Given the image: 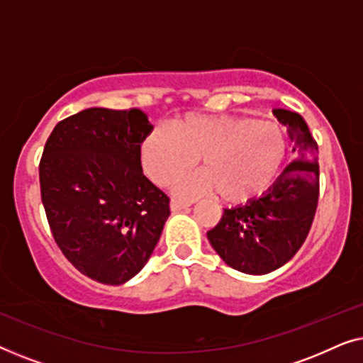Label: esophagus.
<instances>
[{"mask_svg":"<svg viewBox=\"0 0 363 363\" xmlns=\"http://www.w3.org/2000/svg\"><path fill=\"white\" fill-rule=\"evenodd\" d=\"M188 206H190V203H188V201H182V200H177V198H172V201H170V210H172V211L186 210Z\"/></svg>","mask_w":363,"mask_h":363,"instance_id":"obj_1","label":"esophagus"}]
</instances>
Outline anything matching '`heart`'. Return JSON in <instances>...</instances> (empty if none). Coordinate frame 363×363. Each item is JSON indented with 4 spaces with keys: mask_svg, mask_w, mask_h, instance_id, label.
<instances>
[{
    "mask_svg": "<svg viewBox=\"0 0 363 363\" xmlns=\"http://www.w3.org/2000/svg\"><path fill=\"white\" fill-rule=\"evenodd\" d=\"M284 155V133L277 123L230 113H185L170 130H152L140 147L142 165L158 185H170L200 157L203 170L178 180L173 190L180 196L216 190L228 203L261 195L274 182Z\"/></svg>",
    "mask_w": 363,
    "mask_h": 363,
    "instance_id": "heart-1",
    "label": "heart"
}]
</instances>
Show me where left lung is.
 Listing matches in <instances>:
<instances>
[{"label":"left lung","instance_id":"8db88e82","mask_svg":"<svg viewBox=\"0 0 363 363\" xmlns=\"http://www.w3.org/2000/svg\"><path fill=\"white\" fill-rule=\"evenodd\" d=\"M272 113L287 128L294 160L259 198L223 210L220 223L206 233L228 266L255 276L279 269L299 251L319 201V150L309 127L297 112Z\"/></svg>","mask_w":363,"mask_h":363}]
</instances>
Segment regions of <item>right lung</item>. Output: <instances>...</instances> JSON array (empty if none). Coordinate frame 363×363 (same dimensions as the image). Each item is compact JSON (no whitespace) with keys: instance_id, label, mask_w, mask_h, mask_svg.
<instances>
[{"instance_id":"obj_1","label":"right lung","mask_w":363,"mask_h":363,"mask_svg":"<svg viewBox=\"0 0 363 363\" xmlns=\"http://www.w3.org/2000/svg\"><path fill=\"white\" fill-rule=\"evenodd\" d=\"M153 125L140 108L92 107L54 127L39 163L41 200L59 250L84 276L118 286L147 264L170 200L143 175Z\"/></svg>"}]
</instances>
